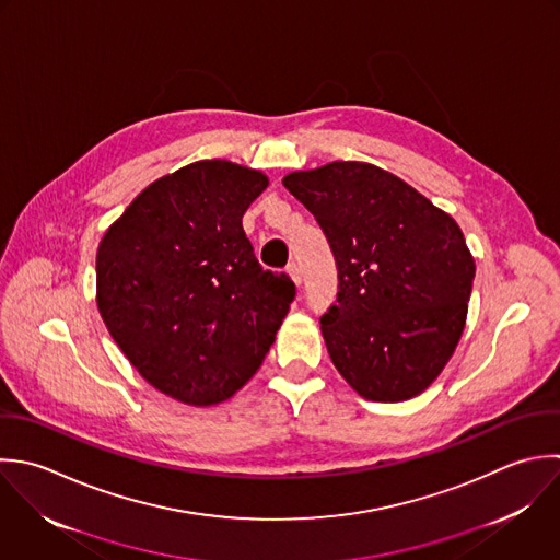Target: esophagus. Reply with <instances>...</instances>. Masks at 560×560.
I'll return each instance as SVG.
<instances>
[{
	"mask_svg": "<svg viewBox=\"0 0 560 560\" xmlns=\"http://www.w3.org/2000/svg\"><path fill=\"white\" fill-rule=\"evenodd\" d=\"M288 275L292 277V281L296 283V285H301V281H303V275H301V266L296 264V261H292V264H288Z\"/></svg>",
	"mask_w": 560,
	"mask_h": 560,
	"instance_id": "34e87169",
	"label": "esophagus"
}]
</instances>
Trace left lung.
I'll use <instances>...</instances> for the list:
<instances>
[{"mask_svg":"<svg viewBox=\"0 0 560 560\" xmlns=\"http://www.w3.org/2000/svg\"><path fill=\"white\" fill-rule=\"evenodd\" d=\"M338 268L320 329L338 373L371 401L421 395L463 336L476 261L456 220L399 176L360 161L292 172Z\"/></svg>","mask_w":560,"mask_h":560,"instance_id":"obj_1","label":"left lung"}]
</instances>
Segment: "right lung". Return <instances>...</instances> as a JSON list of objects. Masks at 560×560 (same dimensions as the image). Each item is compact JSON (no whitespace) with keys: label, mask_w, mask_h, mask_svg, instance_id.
<instances>
[{"label":"right lung","mask_w":560,"mask_h":560,"mask_svg":"<svg viewBox=\"0 0 560 560\" xmlns=\"http://www.w3.org/2000/svg\"><path fill=\"white\" fill-rule=\"evenodd\" d=\"M266 187L259 170L189 163L148 185L97 246L108 334L145 382L183 404L240 390L294 301L292 279L259 266L242 226Z\"/></svg>","instance_id":"add662e5"}]
</instances>
